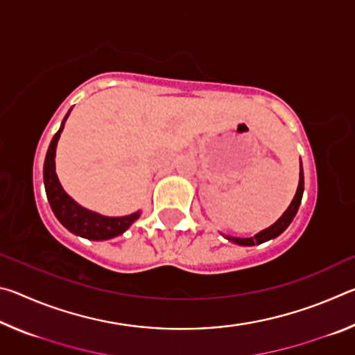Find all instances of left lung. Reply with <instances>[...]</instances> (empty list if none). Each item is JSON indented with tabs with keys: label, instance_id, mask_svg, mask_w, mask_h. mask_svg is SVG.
Segmentation results:
<instances>
[{
	"label": "left lung",
	"instance_id": "obj_1",
	"mask_svg": "<svg viewBox=\"0 0 355 355\" xmlns=\"http://www.w3.org/2000/svg\"><path fill=\"white\" fill-rule=\"evenodd\" d=\"M302 194H304V171H302V163H300L299 186H297L296 196H294V199L290 203V207L286 208V211L280 216V219L277 222H274L271 227L264 228V230L257 233V235L252 238H233V236H225V238L228 239V241L239 244V245H255V244H261L264 241H269V239L277 238L280 233H284L286 230V227L291 224L294 216H296L300 202H302Z\"/></svg>",
	"mask_w": 355,
	"mask_h": 355
}]
</instances>
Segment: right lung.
<instances>
[{
	"label": "right lung",
	"mask_w": 355,
	"mask_h": 355,
	"mask_svg": "<svg viewBox=\"0 0 355 355\" xmlns=\"http://www.w3.org/2000/svg\"><path fill=\"white\" fill-rule=\"evenodd\" d=\"M69 114L64 117L61 128H59L58 133L53 136L50 147H48V152L45 156L44 184H45V191H46L48 202H50V207L58 218V220L61 222L69 232L75 233L78 236L94 239V241H103V239H111L114 236L122 235L125 230H128L130 225L133 224L136 219H139L141 211H136L128 216H122V218L101 216L98 213L91 211V209H86L81 205H78L67 192L62 189L61 183H59L56 171H55L56 146Z\"/></svg>",
	"instance_id": "right-lung-1"
}]
</instances>
